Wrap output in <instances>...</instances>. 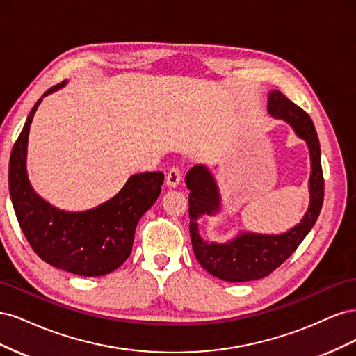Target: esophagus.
<instances>
[{
    "label": "esophagus",
    "mask_w": 356,
    "mask_h": 356,
    "mask_svg": "<svg viewBox=\"0 0 356 356\" xmlns=\"http://www.w3.org/2000/svg\"><path fill=\"white\" fill-rule=\"evenodd\" d=\"M179 182H181V170H179V168L169 169L168 175H166V184L169 187H177Z\"/></svg>",
    "instance_id": "obj_1"
}]
</instances>
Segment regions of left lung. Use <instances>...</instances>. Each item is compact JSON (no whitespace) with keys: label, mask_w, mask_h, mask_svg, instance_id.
<instances>
[{"label":"left lung","mask_w":356,"mask_h":356,"mask_svg":"<svg viewBox=\"0 0 356 356\" xmlns=\"http://www.w3.org/2000/svg\"><path fill=\"white\" fill-rule=\"evenodd\" d=\"M267 113L288 123L309 148V208L297 225L281 234L239 232L227 242H208L199 233V218L217 215L222 204L220 188L207 165L193 166L186 177L188 195L190 236L193 251L208 273L227 282H246L270 275L303 242L316 222L324 202V177L321 166V147L310 117L279 90L268 92Z\"/></svg>","instance_id":"1"}]
</instances>
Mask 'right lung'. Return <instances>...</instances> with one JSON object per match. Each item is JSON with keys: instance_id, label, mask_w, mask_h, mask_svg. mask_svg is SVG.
<instances>
[{"instance_id": "add662e5", "label": "right lung", "mask_w": 356, "mask_h": 356, "mask_svg": "<svg viewBox=\"0 0 356 356\" xmlns=\"http://www.w3.org/2000/svg\"><path fill=\"white\" fill-rule=\"evenodd\" d=\"M65 84L49 89L26 118L10 156V197L20 229L42 261L74 275L102 276L131 255L136 224L157 200L165 175L135 174L114 197L88 211H63L38 196L26 172L29 126L42 98Z\"/></svg>"}]
</instances>
